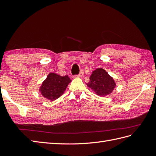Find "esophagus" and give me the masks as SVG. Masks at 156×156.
Here are the masks:
<instances>
[{"mask_svg": "<svg viewBox=\"0 0 156 156\" xmlns=\"http://www.w3.org/2000/svg\"><path fill=\"white\" fill-rule=\"evenodd\" d=\"M83 75H84V71L81 70V72L79 73V74L78 75V77H82V76Z\"/></svg>", "mask_w": 156, "mask_h": 156, "instance_id": "34e87169", "label": "esophagus"}]
</instances>
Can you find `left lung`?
<instances>
[{"instance_id": "1", "label": "left lung", "mask_w": 156, "mask_h": 156, "mask_svg": "<svg viewBox=\"0 0 156 156\" xmlns=\"http://www.w3.org/2000/svg\"><path fill=\"white\" fill-rule=\"evenodd\" d=\"M87 84L96 94L101 97L110 94L116 87L113 78L102 68H97L92 72L90 82Z\"/></svg>"}]
</instances>
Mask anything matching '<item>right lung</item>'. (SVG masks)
I'll return each instance as SVG.
<instances>
[{
	"mask_svg": "<svg viewBox=\"0 0 156 156\" xmlns=\"http://www.w3.org/2000/svg\"><path fill=\"white\" fill-rule=\"evenodd\" d=\"M69 82L71 80L67 75L62 76L55 73H49L42 82L39 92L44 98L55 101L64 94Z\"/></svg>",
	"mask_w": 156,
	"mask_h": 156,
	"instance_id": "right-lung-1",
	"label": "right lung"
}]
</instances>
